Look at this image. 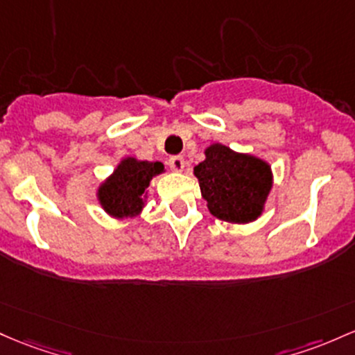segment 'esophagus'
Here are the masks:
<instances>
[{"mask_svg":"<svg viewBox=\"0 0 355 355\" xmlns=\"http://www.w3.org/2000/svg\"><path fill=\"white\" fill-rule=\"evenodd\" d=\"M168 165L173 171H182L185 166V159L184 157H180V155H175V157H170Z\"/></svg>","mask_w":355,"mask_h":355,"instance_id":"1","label":"esophagus"}]
</instances>
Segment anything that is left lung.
I'll list each match as a JSON object with an SVG mask.
<instances>
[{
	"instance_id": "8db88e82",
	"label": "left lung",
	"mask_w": 355,
	"mask_h": 355,
	"mask_svg": "<svg viewBox=\"0 0 355 355\" xmlns=\"http://www.w3.org/2000/svg\"><path fill=\"white\" fill-rule=\"evenodd\" d=\"M193 173L210 214L220 220L244 224L258 219L271 190L268 163L224 145L209 146Z\"/></svg>"
}]
</instances>
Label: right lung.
I'll list each match as a JSON object with an SVG mask.
<instances>
[{"instance_id": "obj_1", "label": "right lung", "mask_w": 355, "mask_h": 355, "mask_svg": "<svg viewBox=\"0 0 355 355\" xmlns=\"http://www.w3.org/2000/svg\"><path fill=\"white\" fill-rule=\"evenodd\" d=\"M159 162L126 158L99 189L101 205L114 217H133L143 209V196L155 175L162 173Z\"/></svg>"}]
</instances>
